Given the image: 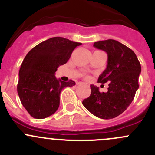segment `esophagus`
Returning <instances> with one entry per match:
<instances>
[{
    "instance_id": "34e87169",
    "label": "esophagus",
    "mask_w": 155,
    "mask_h": 155,
    "mask_svg": "<svg viewBox=\"0 0 155 155\" xmlns=\"http://www.w3.org/2000/svg\"><path fill=\"white\" fill-rule=\"evenodd\" d=\"M81 84H82V82H78L77 85H81Z\"/></svg>"
}]
</instances>
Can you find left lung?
Wrapping results in <instances>:
<instances>
[{
    "mask_svg": "<svg viewBox=\"0 0 155 155\" xmlns=\"http://www.w3.org/2000/svg\"><path fill=\"white\" fill-rule=\"evenodd\" d=\"M94 46L107 54V68L98 82H109V87L107 92L101 93L99 87L91 85V93L82 104L95 116L111 119L121 115L132 103L139 88L141 65L133 50L115 40L95 42Z\"/></svg>",
    "mask_w": 155,
    "mask_h": 155,
    "instance_id": "left-lung-1",
    "label": "left lung"
}]
</instances>
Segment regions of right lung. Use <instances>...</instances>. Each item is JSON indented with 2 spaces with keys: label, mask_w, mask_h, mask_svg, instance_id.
Wrapping results in <instances>:
<instances>
[{
  "label": "right lung",
  "mask_w": 155,
  "mask_h": 155,
  "mask_svg": "<svg viewBox=\"0 0 155 155\" xmlns=\"http://www.w3.org/2000/svg\"><path fill=\"white\" fill-rule=\"evenodd\" d=\"M80 45L64 37H51L34 46L25 56L18 73L17 91L33 118L43 119L54 114L60 105L63 88L76 85L73 80L58 79L54 74Z\"/></svg>",
  "instance_id": "obj_1"
}]
</instances>
